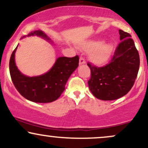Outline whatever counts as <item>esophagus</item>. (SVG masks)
Masks as SVG:
<instances>
[{"label": "esophagus", "instance_id": "obj_1", "mask_svg": "<svg viewBox=\"0 0 148 148\" xmlns=\"http://www.w3.org/2000/svg\"><path fill=\"white\" fill-rule=\"evenodd\" d=\"M85 63H86L85 59L83 57H80V59H79V64H80V65H81V64H85Z\"/></svg>", "mask_w": 148, "mask_h": 148}]
</instances>
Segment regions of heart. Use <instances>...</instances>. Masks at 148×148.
Wrapping results in <instances>:
<instances>
[{
	"instance_id": "obj_1",
	"label": "heart",
	"mask_w": 148,
	"mask_h": 148,
	"mask_svg": "<svg viewBox=\"0 0 148 148\" xmlns=\"http://www.w3.org/2000/svg\"><path fill=\"white\" fill-rule=\"evenodd\" d=\"M82 48L86 51H90V58L93 63L101 65L108 60L113 47L111 44H101L99 41H90L84 44Z\"/></svg>"
}]
</instances>
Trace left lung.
<instances>
[{"instance_id": "obj_1", "label": "left lung", "mask_w": 148, "mask_h": 148, "mask_svg": "<svg viewBox=\"0 0 148 148\" xmlns=\"http://www.w3.org/2000/svg\"><path fill=\"white\" fill-rule=\"evenodd\" d=\"M120 42L109 63L96 67L90 62V90L97 99L115 100L129 92L138 75L140 58L130 33L119 30Z\"/></svg>"}]
</instances>
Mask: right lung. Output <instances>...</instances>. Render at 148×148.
Segmentation results:
<instances>
[{
    "label": "right lung",
    "mask_w": 148,
    "mask_h": 148,
    "mask_svg": "<svg viewBox=\"0 0 148 148\" xmlns=\"http://www.w3.org/2000/svg\"><path fill=\"white\" fill-rule=\"evenodd\" d=\"M37 35L49 40L41 30H35L28 35ZM13 51L10 60V73L13 84L23 97L33 102L49 103L56 100L64 90L67 80L79 66V58L59 57L52 68L43 75L28 77L16 67Z\"/></svg>",
    "instance_id": "1"
}]
</instances>
